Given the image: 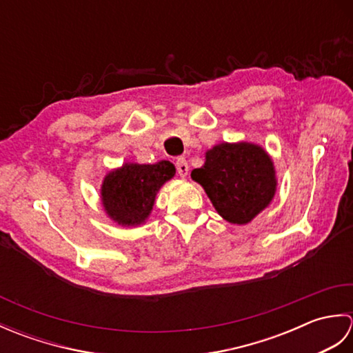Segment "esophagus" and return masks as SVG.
I'll return each mask as SVG.
<instances>
[{"label":"esophagus","mask_w":353,"mask_h":353,"mask_svg":"<svg viewBox=\"0 0 353 353\" xmlns=\"http://www.w3.org/2000/svg\"><path fill=\"white\" fill-rule=\"evenodd\" d=\"M176 170H177V174L181 177H185L188 174L190 167H188V162H186L185 157H176Z\"/></svg>","instance_id":"1"}]
</instances>
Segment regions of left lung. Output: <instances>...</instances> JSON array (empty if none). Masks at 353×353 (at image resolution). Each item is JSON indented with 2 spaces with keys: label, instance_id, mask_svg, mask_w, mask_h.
I'll list each match as a JSON object with an SVG mask.
<instances>
[{
  "label": "left lung",
  "instance_id": "left-lung-1",
  "mask_svg": "<svg viewBox=\"0 0 353 353\" xmlns=\"http://www.w3.org/2000/svg\"><path fill=\"white\" fill-rule=\"evenodd\" d=\"M191 177L203 186L216 212L235 224L249 223L276 191L273 162L261 147L247 142L215 145Z\"/></svg>",
  "mask_w": 353,
  "mask_h": 353
}]
</instances>
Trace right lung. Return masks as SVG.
Listing matches in <instances>:
<instances>
[{
	"mask_svg": "<svg viewBox=\"0 0 353 353\" xmlns=\"http://www.w3.org/2000/svg\"><path fill=\"white\" fill-rule=\"evenodd\" d=\"M174 174V165L168 161L154 165L125 163L104 179L101 188L104 209L118 224H141L152 211L156 192Z\"/></svg>",
	"mask_w": 353,
	"mask_h": 353,
	"instance_id": "add662e5",
	"label": "right lung"
}]
</instances>
